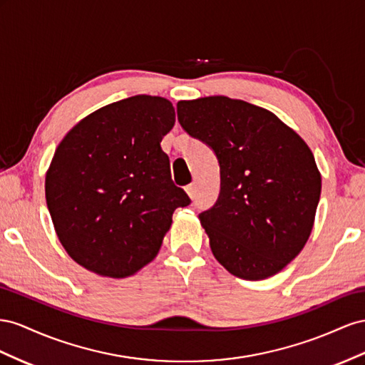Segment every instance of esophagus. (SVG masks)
<instances>
[{
  "instance_id": "esophagus-1",
  "label": "esophagus",
  "mask_w": 365,
  "mask_h": 365,
  "mask_svg": "<svg viewBox=\"0 0 365 365\" xmlns=\"http://www.w3.org/2000/svg\"><path fill=\"white\" fill-rule=\"evenodd\" d=\"M185 191H186V194H188V195L191 197V199H194V197H195V186H194L192 183L186 186Z\"/></svg>"
}]
</instances>
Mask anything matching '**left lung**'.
Listing matches in <instances>:
<instances>
[{
	"instance_id": "left-lung-1",
	"label": "left lung",
	"mask_w": 365,
	"mask_h": 365,
	"mask_svg": "<svg viewBox=\"0 0 365 365\" xmlns=\"http://www.w3.org/2000/svg\"><path fill=\"white\" fill-rule=\"evenodd\" d=\"M177 119L220 165V194L199 214L217 262L263 279L301 252L315 222L321 174L307 143L274 113L226 96L177 102Z\"/></svg>"
}]
</instances>
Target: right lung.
Returning <instances> with one entry per match:
<instances>
[{
  "label": "right lung",
  "mask_w": 365,
  "mask_h": 365,
  "mask_svg": "<svg viewBox=\"0 0 365 365\" xmlns=\"http://www.w3.org/2000/svg\"><path fill=\"white\" fill-rule=\"evenodd\" d=\"M174 122L168 99L138 95L88 114L58 145L46 200L61 245L82 267L136 274L158 255L175 207L191 203L160 147Z\"/></svg>",
  "instance_id": "obj_1"
}]
</instances>
